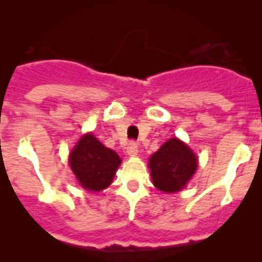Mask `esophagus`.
<instances>
[{
  "label": "esophagus",
  "mask_w": 262,
  "mask_h": 262,
  "mask_svg": "<svg viewBox=\"0 0 262 262\" xmlns=\"http://www.w3.org/2000/svg\"><path fill=\"white\" fill-rule=\"evenodd\" d=\"M139 149H138V144L135 143V141H131V143H128V145H127L126 148V153L128 156H136L138 155Z\"/></svg>",
  "instance_id": "obj_1"
}]
</instances>
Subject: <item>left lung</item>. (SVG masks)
I'll use <instances>...</instances> for the list:
<instances>
[{
    "mask_svg": "<svg viewBox=\"0 0 262 262\" xmlns=\"http://www.w3.org/2000/svg\"><path fill=\"white\" fill-rule=\"evenodd\" d=\"M152 181L160 191L172 193L186 187L198 169V157L179 139H169L149 158Z\"/></svg>",
    "mask_w": 262,
    "mask_h": 262,
    "instance_id": "1",
    "label": "left lung"
}]
</instances>
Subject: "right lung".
Masks as SVG:
<instances>
[{
    "instance_id": "1",
    "label": "right lung",
    "mask_w": 262,
    "mask_h": 262,
    "mask_svg": "<svg viewBox=\"0 0 262 262\" xmlns=\"http://www.w3.org/2000/svg\"><path fill=\"white\" fill-rule=\"evenodd\" d=\"M69 162L83 188L100 192L112 184L122 161L114 150L105 147L95 135L85 134L71 150Z\"/></svg>"
}]
</instances>
